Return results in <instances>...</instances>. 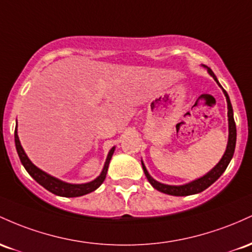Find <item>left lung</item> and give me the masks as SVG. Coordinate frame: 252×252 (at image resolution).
<instances>
[{
	"label": "left lung",
	"instance_id": "left-lung-1",
	"mask_svg": "<svg viewBox=\"0 0 252 252\" xmlns=\"http://www.w3.org/2000/svg\"><path fill=\"white\" fill-rule=\"evenodd\" d=\"M207 69V72L210 73L212 77L214 78V81L217 82L218 86L222 89V93H224L226 97V102H227V120H228V140L227 145H226V150L222 155L221 159L218 162V164L214 166L213 169H211L207 174H205L203 176L199 177V179L190 181V182L185 183V185L180 186H171V185H164V183L158 182L149 174L148 169H146L145 164H144L143 160H141V165H143L144 174H145L146 179L150 182V185L152 186L155 189H157L158 191H162L164 194L174 195V196H187V195H193L201 193V191L205 190L210 187L211 185H213L216 181L224 174V171L227 168V165L230 164L231 159H232L233 154H234V148H236V139H237V129H236V124H234L233 119V109L232 104H231L230 97H228L227 93L225 92V89L220 86L219 81H218L217 76L214 75V72L212 71L210 67H206Z\"/></svg>",
	"mask_w": 252,
	"mask_h": 252
}]
</instances>
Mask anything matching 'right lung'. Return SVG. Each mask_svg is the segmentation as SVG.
Listing matches in <instances>:
<instances>
[{
  "label": "right lung",
  "mask_w": 252,
  "mask_h": 252,
  "mask_svg": "<svg viewBox=\"0 0 252 252\" xmlns=\"http://www.w3.org/2000/svg\"><path fill=\"white\" fill-rule=\"evenodd\" d=\"M18 123V121H16ZM15 146H16V151H18V155L20 157V160H21L22 165L25 166L28 174L34 179L39 185L42 186L45 189L51 191V193L58 195V196H65V197H77V196H82V195H86L92 193L100 187L101 185L103 183L104 179H106L107 171H108V165L109 162H111L113 154L115 151V146L109 150L108 155H107L106 162H104L103 169L101 171V174L98 175L96 179H94L90 182L87 183H67L65 181H62L57 179V177L52 176V175L47 174L41 169H39L38 166L34 165L31 159L28 158V156L25 152L24 148L21 146V143H20L19 135H18V124H16V128H15Z\"/></svg>",
  "instance_id": "obj_1"
}]
</instances>
